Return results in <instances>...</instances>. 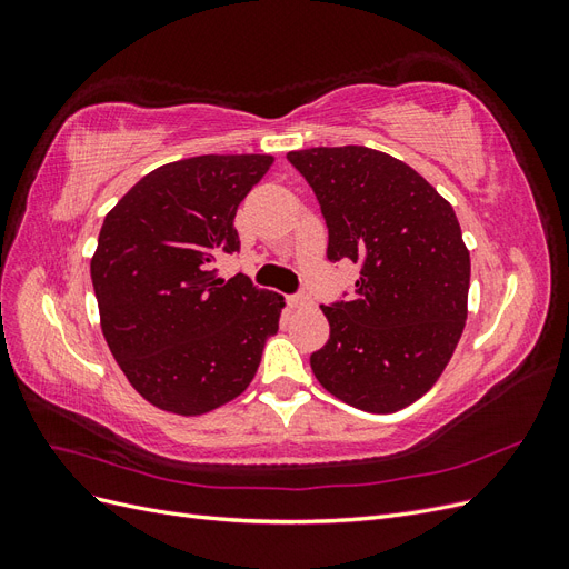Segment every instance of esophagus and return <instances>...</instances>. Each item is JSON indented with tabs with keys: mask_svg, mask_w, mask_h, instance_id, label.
Here are the masks:
<instances>
[{
	"mask_svg": "<svg viewBox=\"0 0 569 569\" xmlns=\"http://www.w3.org/2000/svg\"><path fill=\"white\" fill-rule=\"evenodd\" d=\"M287 303H289L291 308H301V306H308V303H311V299H308L306 295H291V297L287 299Z\"/></svg>",
	"mask_w": 569,
	"mask_h": 569,
	"instance_id": "obj_1",
	"label": "esophagus"
}]
</instances>
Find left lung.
<instances>
[{"mask_svg": "<svg viewBox=\"0 0 569 569\" xmlns=\"http://www.w3.org/2000/svg\"><path fill=\"white\" fill-rule=\"evenodd\" d=\"M327 226V261H353L356 289L322 313L330 339L311 353L318 382L368 412L429 391L468 318L470 253L451 203L403 161L368 147L289 151Z\"/></svg>", "mask_w": 569, "mask_h": 569, "instance_id": "8db88e82", "label": "left lung"}]
</instances>
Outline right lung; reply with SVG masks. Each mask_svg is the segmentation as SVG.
<instances>
[{"label": "right lung", "mask_w": 569, "mask_h": 569, "mask_svg": "<svg viewBox=\"0 0 569 569\" xmlns=\"http://www.w3.org/2000/svg\"><path fill=\"white\" fill-rule=\"evenodd\" d=\"M272 157L206 153L161 166L104 218L92 258L101 330L130 385L180 416L242 393L278 332L282 297L216 266L239 251L234 213Z\"/></svg>", "instance_id": "right-lung-1"}]
</instances>
